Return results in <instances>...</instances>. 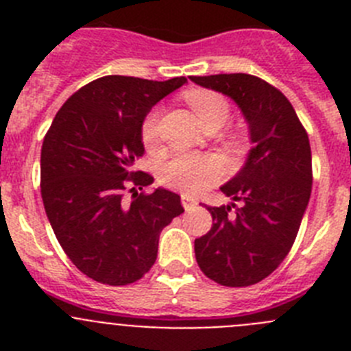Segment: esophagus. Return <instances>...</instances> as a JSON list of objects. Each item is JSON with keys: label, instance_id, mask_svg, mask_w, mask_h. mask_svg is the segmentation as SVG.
Returning a JSON list of instances; mask_svg holds the SVG:
<instances>
[{"label": "esophagus", "instance_id": "1", "mask_svg": "<svg viewBox=\"0 0 351 351\" xmlns=\"http://www.w3.org/2000/svg\"><path fill=\"white\" fill-rule=\"evenodd\" d=\"M181 202H182V207H184L186 210H191V209H195V207H197V200H195V198H191V197H188V195H182L181 197Z\"/></svg>", "mask_w": 351, "mask_h": 351}]
</instances>
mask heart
Returning <instances> with one entry per match:
<instances>
[{"label": "heart", "instance_id": "b5f03b06", "mask_svg": "<svg viewBox=\"0 0 351 351\" xmlns=\"http://www.w3.org/2000/svg\"><path fill=\"white\" fill-rule=\"evenodd\" d=\"M188 104L197 114L204 128L219 126L228 119V104L221 95L206 89H197L188 95ZM142 141L145 145H153L158 133V112L147 114L142 123ZM221 161L210 154H178L167 161L160 172V181L173 190L184 193H198L221 178Z\"/></svg>", "mask_w": 351, "mask_h": 351}]
</instances>
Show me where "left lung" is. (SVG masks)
<instances>
[{
    "instance_id": "8db88e82",
    "label": "left lung",
    "mask_w": 351,
    "mask_h": 351,
    "mask_svg": "<svg viewBox=\"0 0 351 351\" xmlns=\"http://www.w3.org/2000/svg\"><path fill=\"white\" fill-rule=\"evenodd\" d=\"M190 79L232 98L253 142L243 169L221 186L230 206L207 207L213 226L195 239V256L209 280L250 287L278 269L297 237L313 184L308 133L287 96L258 77L219 73Z\"/></svg>"
}]
</instances>
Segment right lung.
<instances>
[{"label": "right lung", "instance_id": "obj_1", "mask_svg": "<svg viewBox=\"0 0 351 351\" xmlns=\"http://www.w3.org/2000/svg\"><path fill=\"white\" fill-rule=\"evenodd\" d=\"M188 80L107 75L86 84L58 110L40 158L42 200L61 247L80 272L110 287L135 283L153 267L161 230L184 213L181 197L135 170L144 156L142 123ZM134 200L124 202V191Z\"/></svg>", "mask_w": 351, "mask_h": 351}]
</instances>
